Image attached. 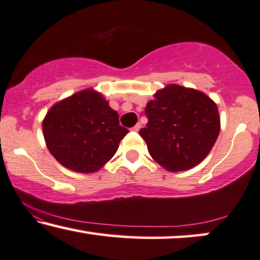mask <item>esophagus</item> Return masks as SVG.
Returning a JSON list of instances; mask_svg holds the SVG:
<instances>
[{
	"mask_svg": "<svg viewBox=\"0 0 260 260\" xmlns=\"http://www.w3.org/2000/svg\"><path fill=\"white\" fill-rule=\"evenodd\" d=\"M140 128H141V125H140V123H137V125H135L134 127H133V128H132V129H133L134 132H139V131H140Z\"/></svg>",
	"mask_w": 260,
	"mask_h": 260,
	"instance_id": "34e87169",
	"label": "esophagus"
}]
</instances>
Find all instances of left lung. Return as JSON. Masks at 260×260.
<instances>
[{
	"label": "left lung",
	"instance_id": "8db88e82",
	"mask_svg": "<svg viewBox=\"0 0 260 260\" xmlns=\"http://www.w3.org/2000/svg\"><path fill=\"white\" fill-rule=\"evenodd\" d=\"M145 114L148 122L139 134L152 158L172 172L202 162L220 131L217 105L206 94L178 85L158 90Z\"/></svg>",
	"mask_w": 260,
	"mask_h": 260
}]
</instances>
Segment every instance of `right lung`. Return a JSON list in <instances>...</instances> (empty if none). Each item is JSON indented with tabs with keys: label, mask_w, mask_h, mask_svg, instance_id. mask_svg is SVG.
<instances>
[{
	"label": "right lung",
	"mask_w": 260,
	"mask_h": 260,
	"mask_svg": "<svg viewBox=\"0 0 260 260\" xmlns=\"http://www.w3.org/2000/svg\"><path fill=\"white\" fill-rule=\"evenodd\" d=\"M43 135L58 162L80 173H92L105 165L128 129L119 125L118 113L92 89L79 92L47 113Z\"/></svg>",
	"instance_id": "add662e5"
}]
</instances>
